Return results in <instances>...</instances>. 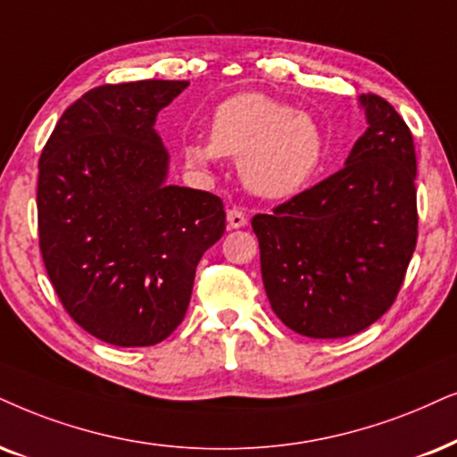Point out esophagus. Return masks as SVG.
<instances>
[{"label":"esophagus","mask_w":457,"mask_h":457,"mask_svg":"<svg viewBox=\"0 0 457 457\" xmlns=\"http://www.w3.org/2000/svg\"><path fill=\"white\" fill-rule=\"evenodd\" d=\"M246 225V215L238 209H229L228 211V228L229 229H240Z\"/></svg>","instance_id":"1"}]
</instances>
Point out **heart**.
Here are the masks:
<instances>
[{
	"instance_id": "1",
	"label": "heart",
	"mask_w": 457,
	"mask_h": 457,
	"mask_svg": "<svg viewBox=\"0 0 457 457\" xmlns=\"http://www.w3.org/2000/svg\"><path fill=\"white\" fill-rule=\"evenodd\" d=\"M192 169L204 170L221 158L238 160L242 183L263 198H287L308 186L325 160V135L308 113L271 96L246 92L215 109L211 141L183 149Z\"/></svg>"
}]
</instances>
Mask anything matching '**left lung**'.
I'll return each mask as SVG.
<instances>
[{
  "mask_svg": "<svg viewBox=\"0 0 457 457\" xmlns=\"http://www.w3.org/2000/svg\"><path fill=\"white\" fill-rule=\"evenodd\" d=\"M367 130L345 166L253 217L274 314L305 337L373 325L395 302L418 240L411 130L382 96L362 95Z\"/></svg>",
  "mask_w": 457,
  "mask_h": 457,
  "instance_id": "1",
  "label": "left lung"
}]
</instances>
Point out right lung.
I'll list each match as a JSON object with an SVG mask.
<instances>
[{
	"instance_id": "1",
	"label": "right lung",
	"mask_w": 457,
	"mask_h": 457,
	"mask_svg": "<svg viewBox=\"0 0 457 457\" xmlns=\"http://www.w3.org/2000/svg\"><path fill=\"white\" fill-rule=\"evenodd\" d=\"M189 82L86 92L39 158V248L69 316L101 342L141 348L181 325L198 262L225 232L223 202L169 186L155 118Z\"/></svg>"
}]
</instances>
